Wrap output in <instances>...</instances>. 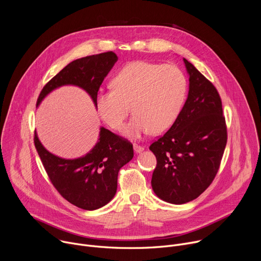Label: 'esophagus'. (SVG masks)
Listing matches in <instances>:
<instances>
[{
  "mask_svg": "<svg viewBox=\"0 0 261 261\" xmlns=\"http://www.w3.org/2000/svg\"><path fill=\"white\" fill-rule=\"evenodd\" d=\"M133 148H134L135 153H141L144 150V147L142 145H139V144H136V143L133 145Z\"/></svg>",
  "mask_w": 261,
  "mask_h": 261,
  "instance_id": "34e87169",
  "label": "esophagus"
}]
</instances>
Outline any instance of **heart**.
Instances as JSON below:
<instances>
[{
	"label": "heart",
	"instance_id": "heart-1",
	"mask_svg": "<svg viewBox=\"0 0 261 261\" xmlns=\"http://www.w3.org/2000/svg\"><path fill=\"white\" fill-rule=\"evenodd\" d=\"M111 85L114 90L98 92L97 113L106 125L120 130L131 105L134 116L124 134L134 139L150 131H167L179 115L187 91V81L178 67L144 61L123 67Z\"/></svg>",
	"mask_w": 261,
	"mask_h": 261
}]
</instances>
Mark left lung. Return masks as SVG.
I'll return each instance as SVG.
<instances>
[{"label":"left lung","instance_id":"1","mask_svg":"<svg viewBox=\"0 0 261 261\" xmlns=\"http://www.w3.org/2000/svg\"><path fill=\"white\" fill-rule=\"evenodd\" d=\"M184 63L189 75L187 100L170 129L150 146L157 158L152 188L172 204L189 202L208 187L227 141L216 88L190 62Z\"/></svg>","mask_w":261,"mask_h":261}]
</instances>
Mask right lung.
Instances as JSON below:
<instances>
[{
    "label": "right lung",
    "mask_w": 261,
    "mask_h": 261,
    "mask_svg": "<svg viewBox=\"0 0 261 261\" xmlns=\"http://www.w3.org/2000/svg\"><path fill=\"white\" fill-rule=\"evenodd\" d=\"M115 53L89 56L68 64L42 89L37 107L56 89L75 86L95 101L99 88L117 63ZM34 142L43 166L59 193L70 203L94 211L107 204L117 193L119 170L132 160L133 145L100 127L99 138L92 150L75 159H65L48 152L35 132Z\"/></svg>",
    "instance_id": "obj_1"
}]
</instances>
